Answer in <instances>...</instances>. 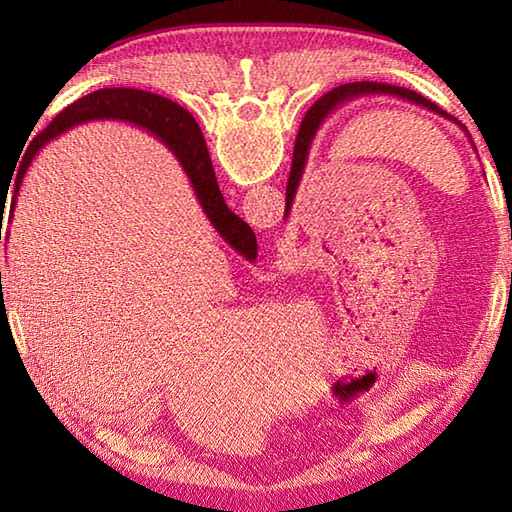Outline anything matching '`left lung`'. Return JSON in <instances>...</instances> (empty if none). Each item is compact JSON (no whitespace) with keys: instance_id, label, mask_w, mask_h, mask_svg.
I'll list each match as a JSON object with an SVG mask.
<instances>
[{"instance_id":"1","label":"left lung","mask_w":512,"mask_h":512,"mask_svg":"<svg viewBox=\"0 0 512 512\" xmlns=\"http://www.w3.org/2000/svg\"><path fill=\"white\" fill-rule=\"evenodd\" d=\"M369 94H383V96H396V99L409 101L413 105H422L427 107L429 112H436L444 118H449L455 125L462 123L458 118H453L449 112H444L442 107H438L436 103H431L429 99H424L422 94L407 90V88H398V85H389V83H376V81H356V83H345L334 88L332 92H328L325 96L312 105V110L308 112L306 121H303V129L295 143V154H292V169H290V178H288V187H286V217L292 202H295V195L299 189V182L303 178V169H306V160H308V151L312 145V138L317 134V129L323 125L325 118H328L332 112L339 110L341 105H345L347 101H354L358 96H369Z\"/></svg>"}]
</instances>
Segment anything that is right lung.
Segmentation results:
<instances>
[{"instance_id": "1", "label": "right lung", "mask_w": 512, "mask_h": 512, "mask_svg": "<svg viewBox=\"0 0 512 512\" xmlns=\"http://www.w3.org/2000/svg\"><path fill=\"white\" fill-rule=\"evenodd\" d=\"M99 118L101 121L103 118H116V121L132 123L143 129H149V132H154L162 143L171 149V154L178 158L182 169L187 171L202 211L206 217H209V222L213 224L215 231L220 233V237L228 246L237 250L244 259H248L250 264L255 262L257 239H255L253 228H250L242 217H237L226 206L222 191L217 187L209 149H206L204 136L200 132L198 123H195V118L178 103H173L165 99V96H158L151 92L129 90V88H105V90H96L88 96H83V99L74 101L70 107H65V110L54 118L43 132L35 136V140H32L30 147L26 149L24 160H21L19 165L15 198L19 193L21 180H24L26 171L30 167V162L35 160V156L50 143L52 138L68 132V129H72L74 125L99 121ZM15 198H13V206H10L8 224L13 222ZM0 220H4V215ZM6 239H8V233H6Z\"/></svg>"}]
</instances>
